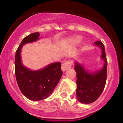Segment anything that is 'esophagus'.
<instances>
[{
	"mask_svg": "<svg viewBox=\"0 0 123 123\" xmlns=\"http://www.w3.org/2000/svg\"><path fill=\"white\" fill-rule=\"evenodd\" d=\"M70 67H71V63H70V62H66L63 63V64L62 65L61 70H62L63 72H65L66 70L69 69Z\"/></svg>",
	"mask_w": 123,
	"mask_h": 123,
	"instance_id": "34e87169",
	"label": "esophagus"
}]
</instances>
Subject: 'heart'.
Returning a JSON list of instances; mask_svg holds the SVG:
<instances>
[{
	"mask_svg": "<svg viewBox=\"0 0 123 123\" xmlns=\"http://www.w3.org/2000/svg\"><path fill=\"white\" fill-rule=\"evenodd\" d=\"M81 37L80 36H75V37H73L72 39H70V42L73 44H76L81 40Z\"/></svg>",
	"mask_w": 123,
	"mask_h": 123,
	"instance_id": "heart-1",
	"label": "heart"
}]
</instances>
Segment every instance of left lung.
<instances>
[{
	"instance_id": "left-lung-1",
	"label": "left lung",
	"mask_w": 123,
	"mask_h": 123,
	"mask_svg": "<svg viewBox=\"0 0 123 123\" xmlns=\"http://www.w3.org/2000/svg\"><path fill=\"white\" fill-rule=\"evenodd\" d=\"M94 46L101 49V59L104 60L102 68L90 72L76 60L74 70L76 72V98L83 104H91L99 98L105 88L107 76V61L105 47L101 41L94 43Z\"/></svg>"
}]
</instances>
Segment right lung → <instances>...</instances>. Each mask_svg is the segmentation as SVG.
Returning <instances> with one entry per match:
<instances>
[{
  "instance_id": "obj_1",
  "label": "right lung",
  "mask_w": 123,
  "mask_h": 123,
  "mask_svg": "<svg viewBox=\"0 0 123 123\" xmlns=\"http://www.w3.org/2000/svg\"><path fill=\"white\" fill-rule=\"evenodd\" d=\"M39 32L24 38L15 53V73L19 90L31 101H41L49 97L62 75L61 62L49 64L39 70H32L24 66L21 60L22 46L39 39Z\"/></svg>"
}]
</instances>
